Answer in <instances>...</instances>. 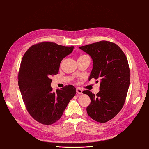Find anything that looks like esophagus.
Masks as SVG:
<instances>
[{
    "label": "esophagus",
    "mask_w": 149,
    "mask_h": 149,
    "mask_svg": "<svg viewBox=\"0 0 149 149\" xmlns=\"http://www.w3.org/2000/svg\"><path fill=\"white\" fill-rule=\"evenodd\" d=\"M82 91L83 90L81 89L80 87H77V93L78 94V95H81V94H82Z\"/></svg>",
    "instance_id": "34e87169"
}]
</instances>
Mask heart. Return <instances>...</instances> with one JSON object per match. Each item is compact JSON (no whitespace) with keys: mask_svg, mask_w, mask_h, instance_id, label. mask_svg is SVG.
<instances>
[{"mask_svg":"<svg viewBox=\"0 0 149 149\" xmlns=\"http://www.w3.org/2000/svg\"><path fill=\"white\" fill-rule=\"evenodd\" d=\"M84 56V55H81V56Z\"/></svg>","mask_w":149,"mask_h":149,"instance_id":"1","label":"heart"}]
</instances>
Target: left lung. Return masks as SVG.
<instances>
[{
	"label": "left lung",
	"instance_id": "obj_1",
	"mask_svg": "<svg viewBox=\"0 0 149 149\" xmlns=\"http://www.w3.org/2000/svg\"><path fill=\"white\" fill-rule=\"evenodd\" d=\"M79 48L93 59L89 80H100L96 95L89 90L83 91L91 99L87 114L95 121L105 123L116 116L125 104L130 84L128 60L121 48L111 42L102 40Z\"/></svg>",
	"mask_w": 149,
	"mask_h": 149
}]
</instances>
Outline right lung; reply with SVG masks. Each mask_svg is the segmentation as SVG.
<instances>
[{
  "mask_svg": "<svg viewBox=\"0 0 149 149\" xmlns=\"http://www.w3.org/2000/svg\"><path fill=\"white\" fill-rule=\"evenodd\" d=\"M73 49L42 42L30 47L22 57L18 75L21 95L29 114L44 125L56 122L76 95L72 85L53 91L50 78L58 74L60 62Z\"/></svg>",
  "mask_w": 149,
  "mask_h": 149,
  "instance_id": "obj_1",
  "label": "right lung"
}]
</instances>
